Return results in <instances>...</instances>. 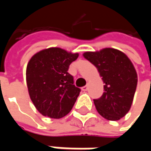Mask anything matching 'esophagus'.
<instances>
[{"label": "esophagus", "instance_id": "esophagus-1", "mask_svg": "<svg viewBox=\"0 0 151 151\" xmlns=\"http://www.w3.org/2000/svg\"><path fill=\"white\" fill-rule=\"evenodd\" d=\"M81 90L83 91H86L88 90V86H83V87L81 88Z\"/></svg>", "mask_w": 151, "mask_h": 151}]
</instances>
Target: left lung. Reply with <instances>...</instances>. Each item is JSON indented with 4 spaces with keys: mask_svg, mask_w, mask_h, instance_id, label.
<instances>
[{
    "mask_svg": "<svg viewBox=\"0 0 151 151\" xmlns=\"http://www.w3.org/2000/svg\"><path fill=\"white\" fill-rule=\"evenodd\" d=\"M84 58L96 67L104 83V92L94 104L104 119L117 121L130 109L136 91L138 76L133 63L124 52L105 48L85 52Z\"/></svg>",
    "mask_w": 151,
    "mask_h": 151,
    "instance_id": "obj_1",
    "label": "left lung"
}]
</instances>
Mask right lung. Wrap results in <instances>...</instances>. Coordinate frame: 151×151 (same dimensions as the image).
Segmentation results:
<instances>
[{
    "label": "right lung",
    "mask_w": 151,
    "mask_h": 151,
    "mask_svg": "<svg viewBox=\"0 0 151 151\" xmlns=\"http://www.w3.org/2000/svg\"><path fill=\"white\" fill-rule=\"evenodd\" d=\"M78 53L58 47L40 50L32 56L26 70L28 94L39 113L61 119L70 113L81 89L75 86L69 66Z\"/></svg>",
    "instance_id": "obj_1"
}]
</instances>
